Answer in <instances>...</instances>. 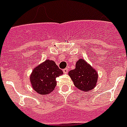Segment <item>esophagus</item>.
Masks as SVG:
<instances>
[{
	"label": "esophagus",
	"mask_w": 127,
	"mask_h": 127,
	"mask_svg": "<svg viewBox=\"0 0 127 127\" xmlns=\"http://www.w3.org/2000/svg\"><path fill=\"white\" fill-rule=\"evenodd\" d=\"M68 71V68H64L63 69V72L64 74H67Z\"/></svg>",
	"instance_id": "1"
}]
</instances>
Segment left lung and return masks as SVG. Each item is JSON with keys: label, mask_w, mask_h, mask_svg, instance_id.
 Instances as JSON below:
<instances>
[{"label": "left lung", "mask_w": 127, "mask_h": 127, "mask_svg": "<svg viewBox=\"0 0 127 127\" xmlns=\"http://www.w3.org/2000/svg\"><path fill=\"white\" fill-rule=\"evenodd\" d=\"M74 86L82 91H89L95 88L97 80V73L83 59H79L75 69L68 72Z\"/></svg>", "instance_id": "obj_1"}]
</instances>
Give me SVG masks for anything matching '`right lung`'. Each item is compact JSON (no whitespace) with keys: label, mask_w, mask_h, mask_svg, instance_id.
<instances>
[{"label":"right lung","mask_w":127,"mask_h":127,"mask_svg":"<svg viewBox=\"0 0 127 127\" xmlns=\"http://www.w3.org/2000/svg\"><path fill=\"white\" fill-rule=\"evenodd\" d=\"M63 74L55 63L46 60L33 69L30 81L33 90L41 95L51 93L57 85L56 78Z\"/></svg>","instance_id":"add662e5"}]
</instances>
